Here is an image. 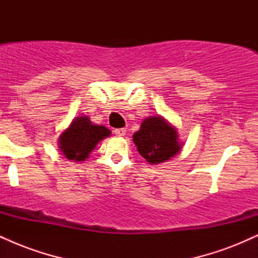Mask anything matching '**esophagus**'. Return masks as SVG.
<instances>
[{
  "label": "esophagus",
  "mask_w": 258,
  "mask_h": 258,
  "mask_svg": "<svg viewBox=\"0 0 258 258\" xmlns=\"http://www.w3.org/2000/svg\"><path fill=\"white\" fill-rule=\"evenodd\" d=\"M114 133L116 136H119V137H123V136L126 135V130L125 128H116L114 131Z\"/></svg>",
  "instance_id": "obj_1"
}]
</instances>
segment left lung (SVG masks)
I'll return each instance as SVG.
<instances>
[{
	"label": "left lung",
	"mask_w": 258,
	"mask_h": 258,
	"mask_svg": "<svg viewBox=\"0 0 258 258\" xmlns=\"http://www.w3.org/2000/svg\"><path fill=\"white\" fill-rule=\"evenodd\" d=\"M132 137L138 153L150 165L167 161L183 148L176 127L160 115L144 119Z\"/></svg>",
	"instance_id": "8db88e82"
}]
</instances>
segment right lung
<instances>
[{"label":"right lung","instance_id":"add662e5","mask_svg":"<svg viewBox=\"0 0 258 258\" xmlns=\"http://www.w3.org/2000/svg\"><path fill=\"white\" fill-rule=\"evenodd\" d=\"M111 135L110 130L96 125L86 115L73 119L68 128L58 137L59 150L68 160L85 161L100 141Z\"/></svg>","mask_w":258,"mask_h":258}]
</instances>
